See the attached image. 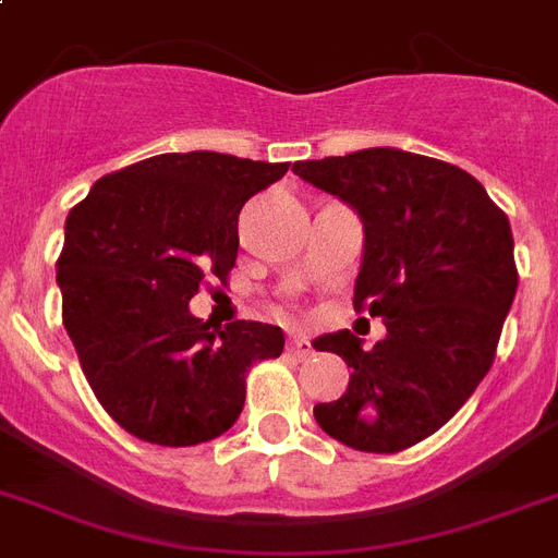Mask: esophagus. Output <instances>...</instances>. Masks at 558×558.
<instances>
[{
    "mask_svg": "<svg viewBox=\"0 0 558 558\" xmlns=\"http://www.w3.org/2000/svg\"><path fill=\"white\" fill-rule=\"evenodd\" d=\"M288 353L293 359H311L313 356V348L307 339H302V336H293L288 342Z\"/></svg>",
    "mask_w": 558,
    "mask_h": 558,
    "instance_id": "34e87169",
    "label": "esophagus"
}]
</instances>
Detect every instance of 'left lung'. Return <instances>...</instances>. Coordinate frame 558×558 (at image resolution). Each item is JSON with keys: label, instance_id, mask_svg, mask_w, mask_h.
Returning <instances> with one entry per match:
<instances>
[{"label": "left lung", "instance_id": "left-lung-1", "mask_svg": "<svg viewBox=\"0 0 558 558\" xmlns=\"http://www.w3.org/2000/svg\"><path fill=\"white\" fill-rule=\"evenodd\" d=\"M293 173L359 210L353 307L388 328L371 351L351 330L322 336L316 351L339 353L353 373L342 399L313 416L353 450L413 448L494 365L519 284L508 216L468 170L393 147L296 162Z\"/></svg>", "mask_w": 558, "mask_h": 558}]
</instances>
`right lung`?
Here are the masks:
<instances>
[{
    "label": "right lung",
    "mask_w": 558,
    "mask_h": 558,
    "mask_svg": "<svg viewBox=\"0 0 558 558\" xmlns=\"http://www.w3.org/2000/svg\"><path fill=\"white\" fill-rule=\"evenodd\" d=\"M290 162L193 150L113 170L64 222L57 259L62 322L85 379L131 436L187 448L222 436L245 404L247 373L276 359V325L214 328L187 311L236 265L239 214Z\"/></svg>",
    "instance_id": "add662e5"
}]
</instances>
